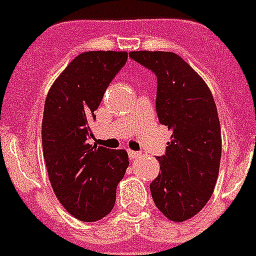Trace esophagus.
<instances>
[{"instance_id": "1", "label": "esophagus", "mask_w": 256, "mask_h": 256, "mask_svg": "<svg viewBox=\"0 0 256 256\" xmlns=\"http://www.w3.org/2000/svg\"><path fill=\"white\" fill-rule=\"evenodd\" d=\"M128 156H130V160H133V159H137L141 156V152H133V150H128Z\"/></svg>"}]
</instances>
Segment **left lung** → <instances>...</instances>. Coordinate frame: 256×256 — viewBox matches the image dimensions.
<instances>
[{
    "label": "left lung",
    "instance_id": "8db88e82",
    "mask_svg": "<svg viewBox=\"0 0 256 256\" xmlns=\"http://www.w3.org/2000/svg\"><path fill=\"white\" fill-rule=\"evenodd\" d=\"M130 56L156 76L155 108L171 130L166 154L156 156L158 178L152 200L166 218L185 222L211 198L219 174L222 132L207 84L180 56L171 52H132Z\"/></svg>",
    "mask_w": 256,
    "mask_h": 256
}]
</instances>
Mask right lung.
Masks as SVG:
<instances>
[{"instance_id": "obj_1", "label": "right lung", "mask_w": 256, "mask_h": 256, "mask_svg": "<svg viewBox=\"0 0 256 256\" xmlns=\"http://www.w3.org/2000/svg\"><path fill=\"white\" fill-rule=\"evenodd\" d=\"M128 60L126 52H85L58 76L48 93L42 152L56 198L85 222L110 214L116 186L130 164L126 150L92 146L90 123L107 86Z\"/></svg>"}]
</instances>
